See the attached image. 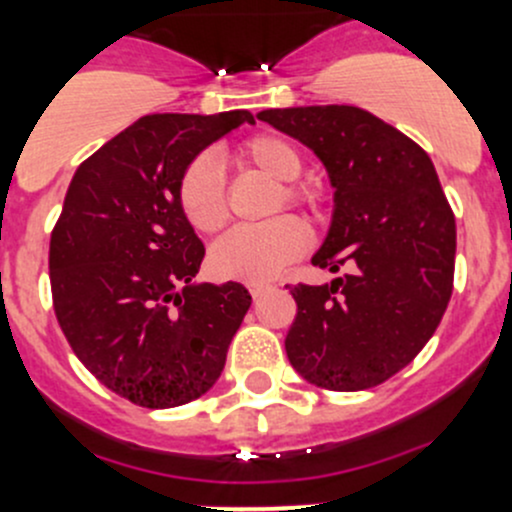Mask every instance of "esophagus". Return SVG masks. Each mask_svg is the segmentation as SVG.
<instances>
[{
	"mask_svg": "<svg viewBox=\"0 0 512 512\" xmlns=\"http://www.w3.org/2000/svg\"><path fill=\"white\" fill-rule=\"evenodd\" d=\"M247 289H250L252 297L257 299V297H262L265 292H270V289H275V285H272V282H250Z\"/></svg>",
	"mask_w": 512,
	"mask_h": 512,
	"instance_id": "esophagus-1",
	"label": "esophagus"
}]
</instances>
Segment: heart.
<instances>
[{
	"label": "heart",
	"instance_id": "obj_1",
	"mask_svg": "<svg viewBox=\"0 0 512 512\" xmlns=\"http://www.w3.org/2000/svg\"><path fill=\"white\" fill-rule=\"evenodd\" d=\"M237 158L275 180L272 213L285 205L314 208L312 190L299 188L292 180L302 173V158L277 136H257L242 143ZM178 203L185 220L200 232H215L227 220V198L223 173L213 156H198L185 168L178 185ZM304 227L297 218L280 215L260 225H240L220 237L210 250V270L220 280L267 282L304 250Z\"/></svg>",
	"mask_w": 512,
	"mask_h": 512
}]
</instances>
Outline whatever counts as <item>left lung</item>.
<instances>
[{
	"label": "left lung",
	"mask_w": 512,
	"mask_h": 512,
	"mask_svg": "<svg viewBox=\"0 0 512 512\" xmlns=\"http://www.w3.org/2000/svg\"><path fill=\"white\" fill-rule=\"evenodd\" d=\"M257 118L307 146L327 168L334 210L312 262L349 272L289 287L297 317L285 349L309 384L361 391L426 347L453 292L456 220L418 143L356 106H297Z\"/></svg>",
	"instance_id": "1"
}]
</instances>
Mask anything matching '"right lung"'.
<instances>
[{"instance_id": "add662e5", "label": "right lung", "mask_w": 512, "mask_h": 512, "mask_svg": "<svg viewBox=\"0 0 512 512\" xmlns=\"http://www.w3.org/2000/svg\"><path fill=\"white\" fill-rule=\"evenodd\" d=\"M242 123L255 116L138 118L79 165L51 232L61 332L103 386L146 409L213 389L252 304L240 282L193 280L205 247L178 203L185 168Z\"/></svg>"}]
</instances>
